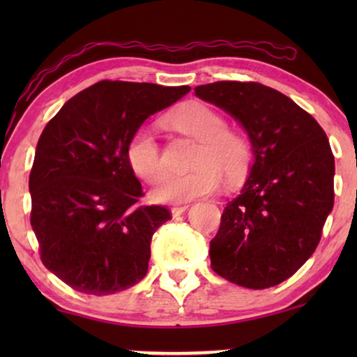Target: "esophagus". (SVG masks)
I'll return each instance as SVG.
<instances>
[{"mask_svg":"<svg viewBox=\"0 0 357 357\" xmlns=\"http://www.w3.org/2000/svg\"><path fill=\"white\" fill-rule=\"evenodd\" d=\"M187 209H188V204H182V206H174L170 211H172L174 218H177V216H180V214H183L185 211H187Z\"/></svg>","mask_w":357,"mask_h":357,"instance_id":"esophagus-1","label":"esophagus"}]
</instances>
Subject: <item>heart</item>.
Here are the masks:
<instances>
[{"label":"heart","instance_id":"obj_1","mask_svg":"<svg viewBox=\"0 0 357 357\" xmlns=\"http://www.w3.org/2000/svg\"><path fill=\"white\" fill-rule=\"evenodd\" d=\"M165 121L180 135L197 141L185 174H169L160 180L153 197L162 203H185L216 192L221 175L227 183H237L252 160V144L241 131L227 128L221 112L203 102L180 105L165 116ZM126 159L141 180L154 183L164 172L162 151L154 131L141 126L126 144Z\"/></svg>","mask_w":357,"mask_h":357}]
</instances>
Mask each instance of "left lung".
<instances>
[{
    "label": "left lung",
    "mask_w": 357,
    "mask_h": 357,
    "mask_svg": "<svg viewBox=\"0 0 357 357\" xmlns=\"http://www.w3.org/2000/svg\"><path fill=\"white\" fill-rule=\"evenodd\" d=\"M195 94L241 121L255 155L209 243L213 271L248 289L280 284L315 252L333 209L328 138L294 100L260 82L218 81Z\"/></svg>",
    "instance_id": "8db88e82"
}]
</instances>
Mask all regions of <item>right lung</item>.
I'll use <instances>...</instances> for the list:
<instances>
[{
    "label": "right lung",
    "instance_id": "1",
    "mask_svg": "<svg viewBox=\"0 0 357 357\" xmlns=\"http://www.w3.org/2000/svg\"><path fill=\"white\" fill-rule=\"evenodd\" d=\"M188 91L100 81L71 97L43 128L29 175L31 226L43 265L75 291L115 294L148 273L151 241L172 214L141 204L126 144L149 115Z\"/></svg>",
    "mask_w": 357,
    "mask_h": 357
}]
</instances>
